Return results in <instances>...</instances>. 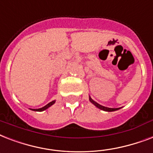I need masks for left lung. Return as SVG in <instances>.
Here are the masks:
<instances>
[{
	"instance_id": "1",
	"label": "left lung",
	"mask_w": 153,
	"mask_h": 153,
	"mask_svg": "<svg viewBox=\"0 0 153 153\" xmlns=\"http://www.w3.org/2000/svg\"><path fill=\"white\" fill-rule=\"evenodd\" d=\"M89 100L91 101V102L93 103V105H95V106H97L98 108H100V109L101 110H104V111H107V112H113V111H116V110L119 109V108H107V107H105V106H102V105H99V104H97V102H95V101H94V100H93L91 97H89Z\"/></svg>"
}]
</instances>
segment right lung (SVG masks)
<instances>
[{
	"mask_svg": "<svg viewBox=\"0 0 153 153\" xmlns=\"http://www.w3.org/2000/svg\"><path fill=\"white\" fill-rule=\"evenodd\" d=\"M55 103V100H53L52 102L48 103V105H46L45 106H44V107L41 108H37V109H32V110H34V111H38V112H41V111H44V110L47 109L48 108H49L51 106V105H53V104Z\"/></svg>",
	"mask_w": 153,
	"mask_h": 153,
	"instance_id": "1",
	"label": "right lung"
}]
</instances>
